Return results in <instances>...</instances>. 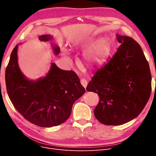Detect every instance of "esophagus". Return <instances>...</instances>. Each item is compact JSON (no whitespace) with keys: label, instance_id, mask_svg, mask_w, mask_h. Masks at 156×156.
Masks as SVG:
<instances>
[{"label":"esophagus","instance_id":"1","mask_svg":"<svg viewBox=\"0 0 156 156\" xmlns=\"http://www.w3.org/2000/svg\"><path fill=\"white\" fill-rule=\"evenodd\" d=\"M80 83H81V85H82L83 86V87H84L85 88H87V85H88V81H87V80H85V79H84V78L81 79Z\"/></svg>","mask_w":156,"mask_h":156}]
</instances>
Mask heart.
Returning a JSON list of instances; mask_svg holds the SVG:
<instances>
[{
    "label": "heart",
    "instance_id": "b5f03b06",
    "mask_svg": "<svg viewBox=\"0 0 156 156\" xmlns=\"http://www.w3.org/2000/svg\"><path fill=\"white\" fill-rule=\"evenodd\" d=\"M112 51L111 41L102 38L88 47L83 52V59L90 68H95L104 64L108 60Z\"/></svg>",
    "mask_w": 156,
    "mask_h": 156
}]
</instances>
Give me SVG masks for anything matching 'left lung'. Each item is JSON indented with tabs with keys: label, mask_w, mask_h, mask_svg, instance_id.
<instances>
[{
	"label": "left lung",
	"mask_w": 156,
	"mask_h": 156,
	"mask_svg": "<svg viewBox=\"0 0 156 156\" xmlns=\"http://www.w3.org/2000/svg\"><path fill=\"white\" fill-rule=\"evenodd\" d=\"M116 38L121 44L117 52L87 87L99 96L94 112L105 125H122L137 117L151 93L149 65L140 45L127 36Z\"/></svg>",
	"instance_id": "obj_1"
}]
</instances>
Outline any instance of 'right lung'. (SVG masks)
Wrapping results in <instances>:
<instances>
[{
  "label": "right lung",
  "instance_id": "obj_1",
  "mask_svg": "<svg viewBox=\"0 0 156 156\" xmlns=\"http://www.w3.org/2000/svg\"><path fill=\"white\" fill-rule=\"evenodd\" d=\"M38 38L47 42L52 36L44 35ZM52 47L54 54L58 55L59 47ZM18 48V45L11 52L5 76L7 94L14 108L27 120L38 126L63 123L70 116L73 104L85 92L78 75L52 62L45 76L29 80L19 67Z\"/></svg>",
  "mask_w": 156,
  "mask_h": 156
}]
</instances>
